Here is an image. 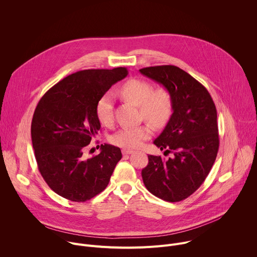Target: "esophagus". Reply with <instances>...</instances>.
<instances>
[{"instance_id": "1", "label": "esophagus", "mask_w": 257, "mask_h": 257, "mask_svg": "<svg viewBox=\"0 0 257 257\" xmlns=\"http://www.w3.org/2000/svg\"><path fill=\"white\" fill-rule=\"evenodd\" d=\"M133 153H134V151H132V150H125V149H124V150L122 151V154H123V155H131V154H133Z\"/></svg>"}]
</instances>
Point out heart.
<instances>
[{"instance_id":"1","label":"heart","mask_w":257,"mask_h":257,"mask_svg":"<svg viewBox=\"0 0 257 257\" xmlns=\"http://www.w3.org/2000/svg\"><path fill=\"white\" fill-rule=\"evenodd\" d=\"M153 85L146 80L132 78L120 88L121 94L132 103L139 105L141 117L157 127L167 124L173 113V101L168 90L160 88L153 90ZM96 116L104 126L113 123V95L105 92L96 103ZM153 135L150 124L137 127H125L115 133L111 140L115 145L124 149H136Z\"/></svg>"}]
</instances>
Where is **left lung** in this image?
Returning a JSON list of instances; mask_svg holds the SVG:
<instances>
[{
  "instance_id": "8db88e82",
  "label": "left lung",
  "mask_w": 257,
  "mask_h": 257,
  "mask_svg": "<svg viewBox=\"0 0 257 257\" xmlns=\"http://www.w3.org/2000/svg\"><path fill=\"white\" fill-rule=\"evenodd\" d=\"M139 71L162 84L173 101V114L154 141L173 156L168 160L149 156L142 180L155 196L181 201L200 187L215 161L219 144L216 108L207 89L179 67L164 65Z\"/></svg>"
}]
</instances>
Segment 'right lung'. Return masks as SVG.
<instances>
[{
  "instance_id": "right-lung-1",
  "label": "right lung",
  "mask_w": 257,
  "mask_h": 257,
  "mask_svg": "<svg viewBox=\"0 0 257 257\" xmlns=\"http://www.w3.org/2000/svg\"><path fill=\"white\" fill-rule=\"evenodd\" d=\"M127 75L124 67L78 71L50 88L36 105L31 122L35 160L49 187L60 196L84 202L107 186L121 150L104 143L90 159L84 152L100 129L98 99Z\"/></svg>"
}]
</instances>
